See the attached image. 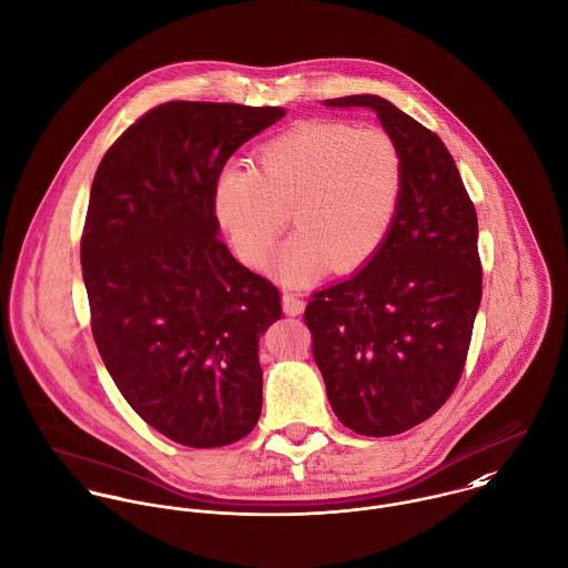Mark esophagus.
<instances>
[{
    "instance_id": "obj_1",
    "label": "esophagus",
    "mask_w": 568,
    "mask_h": 568,
    "mask_svg": "<svg viewBox=\"0 0 568 568\" xmlns=\"http://www.w3.org/2000/svg\"><path fill=\"white\" fill-rule=\"evenodd\" d=\"M304 300L302 297H297L295 293H284L282 295V308H284V313L288 315V317H297V315H302L304 313Z\"/></svg>"
}]
</instances>
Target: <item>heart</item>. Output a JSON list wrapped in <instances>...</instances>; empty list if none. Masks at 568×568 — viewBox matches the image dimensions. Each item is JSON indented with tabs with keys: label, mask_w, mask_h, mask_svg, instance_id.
I'll return each instance as SVG.
<instances>
[{
	"label": "heart",
	"mask_w": 568,
	"mask_h": 568,
	"mask_svg": "<svg viewBox=\"0 0 568 568\" xmlns=\"http://www.w3.org/2000/svg\"><path fill=\"white\" fill-rule=\"evenodd\" d=\"M405 192V155L392 133L332 120L302 122L257 149V165H225L214 216L246 264L260 266L293 207L297 234L275 271L306 282L329 264L354 271L387 241Z\"/></svg>",
	"instance_id": "1"
}]
</instances>
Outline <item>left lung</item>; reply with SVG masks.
<instances>
[{"mask_svg": "<svg viewBox=\"0 0 568 568\" xmlns=\"http://www.w3.org/2000/svg\"><path fill=\"white\" fill-rule=\"evenodd\" d=\"M325 104L374 109L405 155L387 241L304 313L338 422L389 437L437 413L462 378L484 282L477 212L444 142L389 100L365 93Z\"/></svg>", "mask_w": 568, "mask_h": 568, "instance_id": "left-lung-1", "label": "left lung"}]
</instances>
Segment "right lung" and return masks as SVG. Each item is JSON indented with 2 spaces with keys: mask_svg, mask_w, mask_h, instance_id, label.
<instances>
[{
  "mask_svg": "<svg viewBox=\"0 0 568 568\" xmlns=\"http://www.w3.org/2000/svg\"><path fill=\"white\" fill-rule=\"evenodd\" d=\"M280 106L172 100L104 153L82 227L91 332L115 387L168 439L219 448L262 410L257 341L280 291L216 234L214 183Z\"/></svg>",
  "mask_w": 568,
  "mask_h": 568,
  "instance_id": "1",
  "label": "right lung"
}]
</instances>
